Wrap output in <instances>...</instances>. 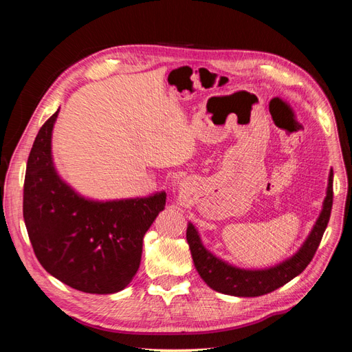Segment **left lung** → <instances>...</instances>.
<instances>
[{
	"label": "left lung",
	"instance_id": "8db88e82",
	"mask_svg": "<svg viewBox=\"0 0 352 352\" xmlns=\"http://www.w3.org/2000/svg\"><path fill=\"white\" fill-rule=\"evenodd\" d=\"M333 204V170L329 173V182L326 198L323 201V208L320 216L316 220L310 235L307 236L301 248L292 257L273 265L269 269L247 270L239 269L226 261L220 260L214 254H211L201 242L198 230L192 223H188L186 241L189 243L190 254L195 264V269L211 289L217 292L233 295V296H260L273 292L283 286L298 274L302 273L320 245L323 233L327 228L330 219V211Z\"/></svg>",
	"mask_w": 352,
	"mask_h": 352
}]
</instances>
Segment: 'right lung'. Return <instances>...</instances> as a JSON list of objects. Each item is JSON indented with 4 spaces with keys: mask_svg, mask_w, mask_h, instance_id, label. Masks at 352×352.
Segmentation results:
<instances>
[{
    "mask_svg": "<svg viewBox=\"0 0 352 352\" xmlns=\"http://www.w3.org/2000/svg\"><path fill=\"white\" fill-rule=\"evenodd\" d=\"M57 110L32 146L23 186V219L35 255L51 276L87 294H116L141 264L146 230L166 206V192L94 201L57 173L51 153Z\"/></svg>",
    "mask_w": 352,
    "mask_h": 352,
    "instance_id": "obj_1",
    "label": "right lung"
}]
</instances>
